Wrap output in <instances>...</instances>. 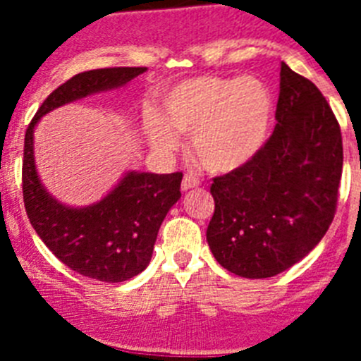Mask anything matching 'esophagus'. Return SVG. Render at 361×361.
<instances>
[{"label": "esophagus", "instance_id": "obj_1", "mask_svg": "<svg viewBox=\"0 0 361 361\" xmlns=\"http://www.w3.org/2000/svg\"><path fill=\"white\" fill-rule=\"evenodd\" d=\"M199 184H200V180H199V177H197V175L188 173V175H184L183 184H180V186H183V191H188V190H193V188H197Z\"/></svg>", "mask_w": 361, "mask_h": 361}]
</instances>
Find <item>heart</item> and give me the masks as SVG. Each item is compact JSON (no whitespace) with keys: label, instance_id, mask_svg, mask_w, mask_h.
Returning <instances> with one entry per match:
<instances>
[{"label":"heart","instance_id":"b5f03b06","mask_svg":"<svg viewBox=\"0 0 361 361\" xmlns=\"http://www.w3.org/2000/svg\"><path fill=\"white\" fill-rule=\"evenodd\" d=\"M162 114L146 111L145 133L157 152H173L178 134L191 135V152L209 171L238 170L269 139L275 101L257 78L200 75L177 82L162 97Z\"/></svg>","mask_w":361,"mask_h":361}]
</instances>
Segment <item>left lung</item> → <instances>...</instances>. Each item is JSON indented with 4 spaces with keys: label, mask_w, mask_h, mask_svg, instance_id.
Instances as JSON below:
<instances>
[{
    "label": "left lung",
    "mask_w": 361,
    "mask_h": 361,
    "mask_svg": "<svg viewBox=\"0 0 361 361\" xmlns=\"http://www.w3.org/2000/svg\"><path fill=\"white\" fill-rule=\"evenodd\" d=\"M276 126L257 157L213 178L206 238L216 262L269 279L300 262L334 219L342 178L340 124L314 82L280 65Z\"/></svg>",
    "instance_id": "left-lung-1"
}]
</instances>
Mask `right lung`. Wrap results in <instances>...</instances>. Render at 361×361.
I'll list each match as a JSON object with an SVG mask.
<instances>
[{
  "label": "right lung",
  "instance_id": "obj_1",
  "mask_svg": "<svg viewBox=\"0 0 361 361\" xmlns=\"http://www.w3.org/2000/svg\"><path fill=\"white\" fill-rule=\"evenodd\" d=\"M142 72L145 66H117L73 75L44 99L25 133L23 200L32 228L65 266L101 282H124L148 267L162 220L180 199L183 173L128 171L99 202L70 208L41 184L34 161V128L49 111L121 88Z\"/></svg>",
  "mask_w": 361,
  "mask_h": 361
}]
</instances>
